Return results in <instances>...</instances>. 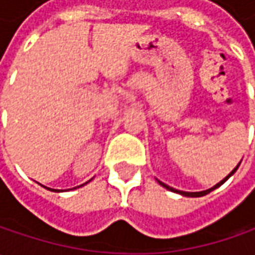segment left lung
<instances>
[{
  "label": "left lung",
  "mask_w": 255,
  "mask_h": 255,
  "mask_svg": "<svg viewBox=\"0 0 255 255\" xmlns=\"http://www.w3.org/2000/svg\"><path fill=\"white\" fill-rule=\"evenodd\" d=\"M240 163H241V162H240ZM240 163H239V164H237V166H236V167H234V169H233V170L230 171V174H227V176H226V177H224V179H223V180H221L220 183H217V184H216V186H213L211 189H207V190H204V191H191V193H190V191L176 190V189H173V187H170V186H167V184H164V183H162V181H160V180H157V181H159V184H160V186H163V187H166L167 190L174 191V193H179V194H181V196H186V197H201V196H206V194H209V193H210V191L214 190V189H217V187H219V186H221V184H223L224 181L229 180V179H230L231 176H233V174L236 173V170L239 169V166H240Z\"/></svg>",
  "instance_id": "8db88e82"
}]
</instances>
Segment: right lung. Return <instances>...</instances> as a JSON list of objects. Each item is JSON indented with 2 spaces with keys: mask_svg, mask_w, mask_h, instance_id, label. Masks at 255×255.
I'll list each match as a JSON object with an SVG mask.
<instances>
[{
  "mask_svg": "<svg viewBox=\"0 0 255 255\" xmlns=\"http://www.w3.org/2000/svg\"><path fill=\"white\" fill-rule=\"evenodd\" d=\"M86 183H88V181H86ZM86 183H85V184H86ZM81 186H84V184H81ZM78 187H79V186H78ZM46 189H48V187H46ZM74 189H76V187H74ZM52 191H54V190H52ZM55 191H56V190H55Z\"/></svg>",
  "mask_w": 255,
  "mask_h": 255,
  "instance_id": "1",
  "label": "right lung"
}]
</instances>
